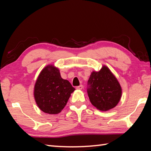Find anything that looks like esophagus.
<instances>
[{
	"instance_id": "1",
	"label": "esophagus",
	"mask_w": 151,
	"mask_h": 151,
	"mask_svg": "<svg viewBox=\"0 0 151 151\" xmlns=\"http://www.w3.org/2000/svg\"><path fill=\"white\" fill-rule=\"evenodd\" d=\"M82 88H83L82 85H80V86H77V87H76V89H79V90H81V89H82Z\"/></svg>"
}]
</instances>
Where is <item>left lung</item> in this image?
Segmentation results:
<instances>
[{
  "label": "left lung",
  "instance_id": "obj_1",
  "mask_svg": "<svg viewBox=\"0 0 151 151\" xmlns=\"http://www.w3.org/2000/svg\"><path fill=\"white\" fill-rule=\"evenodd\" d=\"M88 84V94L91 104L101 111H108L116 106L122 95L119 82L107 66L99 71H93Z\"/></svg>",
  "mask_w": 151,
  "mask_h": 151
}]
</instances>
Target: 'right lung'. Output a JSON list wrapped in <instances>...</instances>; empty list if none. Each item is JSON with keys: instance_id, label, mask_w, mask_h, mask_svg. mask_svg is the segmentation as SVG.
<instances>
[{"instance_id": "1", "label": "right lung", "mask_w": 151, "mask_h": 151, "mask_svg": "<svg viewBox=\"0 0 151 151\" xmlns=\"http://www.w3.org/2000/svg\"><path fill=\"white\" fill-rule=\"evenodd\" d=\"M75 90L67 80L61 77L54 65L42 69L36 80L34 96L37 106L46 114H58L65 106L70 94Z\"/></svg>"}]
</instances>
